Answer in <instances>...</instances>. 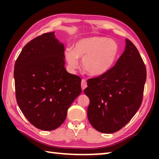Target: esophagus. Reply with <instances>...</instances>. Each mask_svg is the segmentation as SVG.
Wrapping results in <instances>:
<instances>
[{
    "mask_svg": "<svg viewBox=\"0 0 159 159\" xmlns=\"http://www.w3.org/2000/svg\"><path fill=\"white\" fill-rule=\"evenodd\" d=\"M87 82H86V80L85 79H82L81 80V88L82 90H83L85 89V88H87Z\"/></svg>",
    "mask_w": 159,
    "mask_h": 159,
    "instance_id": "obj_1",
    "label": "esophagus"
}]
</instances>
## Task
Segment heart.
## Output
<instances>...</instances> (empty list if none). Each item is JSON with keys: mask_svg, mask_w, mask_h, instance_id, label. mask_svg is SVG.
I'll return each instance as SVG.
<instances>
[{"mask_svg": "<svg viewBox=\"0 0 159 159\" xmlns=\"http://www.w3.org/2000/svg\"><path fill=\"white\" fill-rule=\"evenodd\" d=\"M119 47L114 40L102 36L83 38L74 45V50L65 51L66 59L72 69L79 64L83 59V67L91 76H98L105 74L116 60Z\"/></svg>", "mask_w": 159, "mask_h": 159, "instance_id": "heart-1", "label": "heart"}]
</instances>
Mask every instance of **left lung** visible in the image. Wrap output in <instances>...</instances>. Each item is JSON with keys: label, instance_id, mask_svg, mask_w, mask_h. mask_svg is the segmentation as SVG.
I'll use <instances>...</instances> for the list:
<instances>
[{"label": "left lung", "instance_id": "left-lung-1", "mask_svg": "<svg viewBox=\"0 0 159 159\" xmlns=\"http://www.w3.org/2000/svg\"><path fill=\"white\" fill-rule=\"evenodd\" d=\"M147 71L138 49L125 39L124 52L115 66L88 80V118L102 133H114L130 121L140 107Z\"/></svg>", "mask_w": 159, "mask_h": 159}]
</instances>
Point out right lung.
Listing matches in <instances>:
<instances>
[{
    "instance_id": "add662e5",
    "label": "right lung",
    "mask_w": 159,
    "mask_h": 159,
    "mask_svg": "<svg viewBox=\"0 0 159 159\" xmlns=\"http://www.w3.org/2000/svg\"><path fill=\"white\" fill-rule=\"evenodd\" d=\"M64 59V44L56 39L55 32H50L29 42L15 61L18 106L40 130L60 127L67 110L81 93V79L66 71Z\"/></svg>"
}]
</instances>
